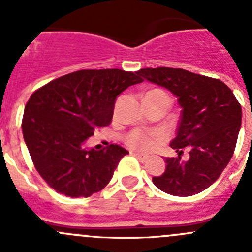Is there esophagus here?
I'll use <instances>...</instances> for the list:
<instances>
[{
	"label": "esophagus",
	"instance_id": "34e87169",
	"mask_svg": "<svg viewBox=\"0 0 252 252\" xmlns=\"http://www.w3.org/2000/svg\"><path fill=\"white\" fill-rule=\"evenodd\" d=\"M133 155H134V156L136 157V158H138V159H140L141 162L146 161V159H147V155H144V154H139V152H133Z\"/></svg>",
	"mask_w": 252,
	"mask_h": 252
}]
</instances>
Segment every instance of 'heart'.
Masks as SVG:
<instances>
[{
  "label": "heart",
  "instance_id": "b5f03b06",
  "mask_svg": "<svg viewBox=\"0 0 252 252\" xmlns=\"http://www.w3.org/2000/svg\"><path fill=\"white\" fill-rule=\"evenodd\" d=\"M150 93H159V94H163V95H166V94L161 90H152V91H150ZM155 136H157L156 134H146V133H144V131L135 130V131H133V133L129 134L128 138H126V142H128L131 147H134V149L147 150L151 147Z\"/></svg>",
  "mask_w": 252,
  "mask_h": 252
}]
</instances>
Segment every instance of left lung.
Segmentation results:
<instances>
[{
	"instance_id": "1",
	"label": "left lung",
	"mask_w": 252,
	"mask_h": 252,
	"mask_svg": "<svg viewBox=\"0 0 252 252\" xmlns=\"http://www.w3.org/2000/svg\"><path fill=\"white\" fill-rule=\"evenodd\" d=\"M150 83L171 91L182 107L171 147L178 157L166 158V171L154 184L173 196H191L207 189L229 163L241 126V106L220 79L180 68H144L138 72ZM184 147L189 158L181 159Z\"/></svg>"
}]
</instances>
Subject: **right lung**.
<instances>
[{
    "instance_id": "right-lung-1",
    "label": "right lung",
    "mask_w": 252,
    "mask_h": 252,
    "mask_svg": "<svg viewBox=\"0 0 252 252\" xmlns=\"http://www.w3.org/2000/svg\"><path fill=\"white\" fill-rule=\"evenodd\" d=\"M141 81L138 72L84 69L32 94L24 110L23 136L35 168L52 189L89 197L110 183L129 152L113 144L97 151L86 147V140L111 123L117 96Z\"/></svg>"
}]
</instances>
